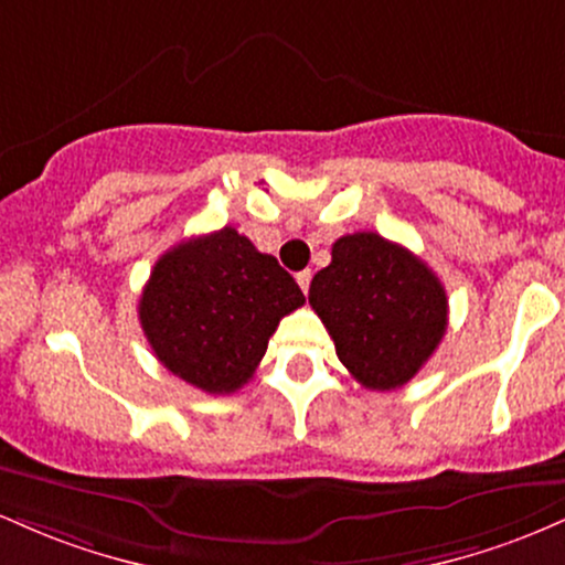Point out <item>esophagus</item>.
<instances>
[{
	"label": "esophagus",
	"mask_w": 565,
	"mask_h": 565,
	"mask_svg": "<svg viewBox=\"0 0 565 565\" xmlns=\"http://www.w3.org/2000/svg\"><path fill=\"white\" fill-rule=\"evenodd\" d=\"M296 282H299L303 294H307V290H309V282H312V269H303V271H299V275H296Z\"/></svg>",
	"instance_id": "34e87169"
}]
</instances>
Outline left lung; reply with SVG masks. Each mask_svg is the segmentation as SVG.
I'll list each match as a JSON object with an SVG mask.
<instances>
[{
	"instance_id": "obj_1",
	"label": "left lung",
	"mask_w": 565,
	"mask_h": 565,
	"mask_svg": "<svg viewBox=\"0 0 565 565\" xmlns=\"http://www.w3.org/2000/svg\"><path fill=\"white\" fill-rule=\"evenodd\" d=\"M309 303L335 354L367 390L408 384L446 335L448 299L437 275L376 232L344 234L309 285Z\"/></svg>"
}]
</instances>
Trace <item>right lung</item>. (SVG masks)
I'll list each match as a JSON object with an SVG mask.
<instances>
[{"instance_id":"add662e5","label":"right lung","mask_w":565,"mask_h":565,"mask_svg":"<svg viewBox=\"0 0 565 565\" xmlns=\"http://www.w3.org/2000/svg\"><path fill=\"white\" fill-rule=\"evenodd\" d=\"M301 303V288L277 258L224 226L162 253L143 285L138 320L173 376L232 395L256 373L282 317Z\"/></svg>"}]
</instances>
